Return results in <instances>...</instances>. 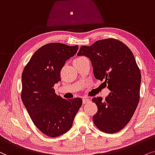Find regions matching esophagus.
I'll list each match as a JSON object with an SVG mask.
<instances>
[{"instance_id":"1","label":"esophagus","mask_w":155,"mask_h":155,"mask_svg":"<svg viewBox=\"0 0 155 155\" xmlns=\"http://www.w3.org/2000/svg\"><path fill=\"white\" fill-rule=\"evenodd\" d=\"M90 102V100L87 98H83V104H87V103Z\"/></svg>"}]
</instances>
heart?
Listing matches in <instances>:
<instances>
[{
	"mask_svg": "<svg viewBox=\"0 0 155 155\" xmlns=\"http://www.w3.org/2000/svg\"><path fill=\"white\" fill-rule=\"evenodd\" d=\"M83 58H84V57H77V58H76L75 59H74V61H79V60H81V59H82Z\"/></svg>",
	"mask_w": 155,
	"mask_h": 155,
	"instance_id": "obj_1",
	"label": "heart"
}]
</instances>
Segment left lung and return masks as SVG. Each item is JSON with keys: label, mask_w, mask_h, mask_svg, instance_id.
I'll return each instance as SVG.
<instances>
[{"label": "left lung", "mask_w": 155, "mask_h": 155, "mask_svg": "<svg viewBox=\"0 0 155 155\" xmlns=\"http://www.w3.org/2000/svg\"><path fill=\"white\" fill-rule=\"evenodd\" d=\"M77 55L90 59L95 78L104 80L110 91L105 100L92 99L98 107L94 123L106 133L119 132L130 120L140 101L141 73L133 52L124 43L108 38L81 46Z\"/></svg>", "instance_id": "8db88e82"}]
</instances>
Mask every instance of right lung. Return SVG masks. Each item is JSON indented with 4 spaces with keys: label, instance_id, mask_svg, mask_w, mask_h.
I'll return each instance as SVG.
<instances>
[{
    "label": "right lung",
    "instance_id": "obj_1",
    "mask_svg": "<svg viewBox=\"0 0 155 155\" xmlns=\"http://www.w3.org/2000/svg\"><path fill=\"white\" fill-rule=\"evenodd\" d=\"M78 45L49 43L39 48L22 74L21 98L31 120L43 134L56 137L69 131L82 105L81 98H62L54 86L61 81L66 61L77 52Z\"/></svg>",
    "mask_w": 155,
    "mask_h": 155
}]
</instances>
